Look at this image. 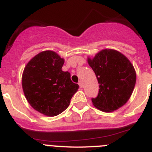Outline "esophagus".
<instances>
[{"mask_svg":"<svg viewBox=\"0 0 152 152\" xmlns=\"http://www.w3.org/2000/svg\"><path fill=\"white\" fill-rule=\"evenodd\" d=\"M78 84H79V86H80V88L83 87V82H82V81H79L78 82Z\"/></svg>","mask_w":152,"mask_h":152,"instance_id":"obj_1","label":"esophagus"}]
</instances>
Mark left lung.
Segmentation results:
<instances>
[{
  "mask_svg": "<svg viewBox=\"0 0 152 152\" xmlns=\"http://www.w3.org/2000/svg\"><path fill=\"white\" fill-rule=\"evenodd\" d=\"M88 63L96 75L99 83L98 96L92 99L97 109L113 112L129 100L136 83L134 66L124 54L113 49H104Z\"/></svg>",
  "mask_w": 152,
  "mask_h": 152,
  "instance_id": "1",
  "label": "left lung"
}]
</instances>
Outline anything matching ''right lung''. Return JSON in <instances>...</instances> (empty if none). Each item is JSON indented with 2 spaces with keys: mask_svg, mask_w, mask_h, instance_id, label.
Instances as JSON below:
<instances>
[{
  "mask_svg": "<svg viewBox=\"0 0 152 152\" xmlns=\"http://www.w3.org/2000/svg\"><path fill=\"white\" fill-rule=\"evenodd\" d=\"M64 59L56 52L44 50L26 65L22 88L30 106L47 116L63 113L79 86L71 80L69 72L62 70Z\"/></svg>",
  "mask_w": 152,
  "mask_h": 152,
  "instance_id": "add662e5",
  "label": "right lung"
}]
</instances>
